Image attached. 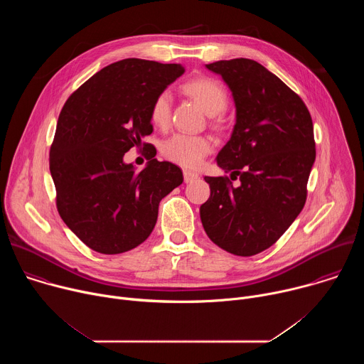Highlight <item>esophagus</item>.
<instances>
[{"label":"esophagus","instance_id":"34e87169","mask_svg":"<svg viewBox=\"0 0 364 364\" xmlns=\"http://www.w3.org/2000/svg\"><path fill=\"white\" fill-rule=\"evenodd\" d=\"M183 176H184V183H193L198 178V174L194 171H190V170H184Z\"/></svg>","mask_w":364,"mask_h":364}]
</instances>
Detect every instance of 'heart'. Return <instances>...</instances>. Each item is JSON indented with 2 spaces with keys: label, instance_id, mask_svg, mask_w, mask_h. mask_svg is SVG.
Segmentation results:
<instances>
[{
  "label": "heart",
  "instance_id": "obj_1",
  "mask_svg": "<svg viewBox=\"0 0 364 364\" xmlns=\"http://www.w3.org/2000/svg\"><path fill=\"white\" fill-rule=\"evenodd\" d=\"M184 93L194 99L203 111L209 115L220 114L228 103L226 90L220 83L210 77H197L186 82L183 85ZM170 107L171 95L167 90H163L155 96L149 108L151 122L159 127L166 128L170 122ZM213 149V141L209 136L203 135H187L176 134L166 141L163 152L166 157L183 167L196 168L198 167L207 154Z\"/></svg>",
  "mask_w": 364,
  "mask_h": 364
}]
</instances>
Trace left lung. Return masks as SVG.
<instances>
[{
  "instance_id": "8db88e82",
  "label": "left lung",
  "mask_w": 364,
  "mask_h": 364,
  "mask_svg": "<svg viewBox=\"0 0 364 364\" xmlns=\"http://www.w3.org/2000/svg\"><path fill=\"white\" fill-rule=\"evenodd\" d=\"M232 92L236 122L218 166L239 176L204 177L210 197L200 205L213 243L237 256L272 246L301 213L316 161L314 127L302 99L250 59L205 65Z\"/></svg>"
}]
</instances>
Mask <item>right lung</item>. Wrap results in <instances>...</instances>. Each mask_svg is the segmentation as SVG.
<instances>
[{"label":"right lung","mask_w":364,"mask_h":364,"mask_svg":"<svg viewBox=\"0 0 364 364\" xmlns=\"http://www.w3.org/2000/svg\"><path fill=\"white\" fill-rule=\"evenodd\" d=\"M183 73L181 65L115 62L73 92L59 115L50 148L58 210L99 253L117 255L141 245L157 223L160 201L183 183L176 164L154 159L157 151L141 171L124 161L125 152L152 132L155 96Z\"/></svg>","instance_id":"right-lung-1"}]
</instances>
